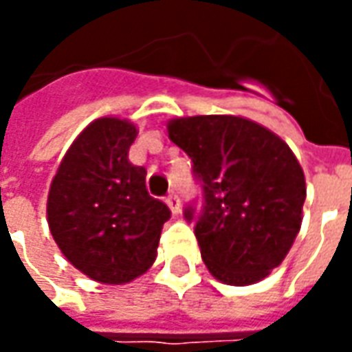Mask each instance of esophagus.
Returning <instances> with one entry per match:
<instances>
[{"label":"esophagus","mask_w":352,"mask_h":352,"mask_svg":"<svg viewBox=\"0 0 352 352\" xmlns=\"http://www.w3.org/2000/svg\"><path fill=\"white\" fill-rule=\"evenodd\" d=\"M166 204H168V207L171 209V213L173 214L181 213V199H179V196H177L175 192H171L168 198H166Z\"/></svg>","instance_id":"34e87169"}]
</instances>
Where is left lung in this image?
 Masks as SVG:
<instances>
[{
    "label": "left lung",
    "mask_w": 352,
    "mask_h": 352,
    "mask_svg": "<svg viewBox=\"0 0 352 352\" xmlns=\"http://www.w3.org/2000/svg\"><path fill=\"white\" fill-rule=\"evenodd\" d=\"M169 139L190 156L204 206L196 221L201 258L214 279L258 283L285 260L302 226L305 177L290 146L272 130L234 115L173 118Z\"/></svg>",
    "instance_id": "1"
}]
</instances>
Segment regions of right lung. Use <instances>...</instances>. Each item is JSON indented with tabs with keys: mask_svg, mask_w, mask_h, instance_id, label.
Segmentation results:
<instances>
[{
	"mask_svg": "<svg viewBox=\"0 0 352 352\" xmlns=\"http://www.w3.org/2000/svg\"><path fill=\"white\" fill-rule=\"evenodd\" d=\"M135 138L130 120H94L67 148L50 183V234L65 258L103 285L143 275L171 217L164 201L148 196L145 168L128 160Z\"/></svg>",
	"mask_w": 352,
	"mask_h": 352,
	"instance_id": "add662e5",
	"label": "right lung"
}]
</instances>
